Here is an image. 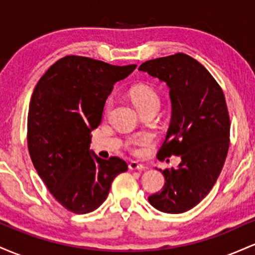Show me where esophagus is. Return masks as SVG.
Listing matches in <instances>:
<instances>
[{
	"mask_svg": "<svg viewBox=\"0 0 255 255\" xmlns=\"http://www.w3.org/2000/svg\"><path fill=\"white\" fill-rule=\"evenodd\" d=\"M128 168H129V170H144L145 166L137 162H130L128 164Z\"/></svg>",
	"mask_w": 255,
	"mask_h": 255,
	"instance_id": "1",
	"label": "esophagus"
}]
</instances>
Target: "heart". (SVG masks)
Masks as SVG:
<instances>
[{
	"label": "heart",
	"instance_id": "b5f03b06",
	"mask_svg": "<svg viewBox=\"0 0 255 255\" xmlns=\"http://www.w3.org/2000/svg\"><path fill=\"white\" fill-rule=\"evenodd\" d=\"M130 98L133 101V103L136 105L137 109L141 111V113L152 107L159 108V96H158L156 91L152 89L151 86H147V85H136V86H134L130 90ZM111 104H113V101H111V98H109L107 101V103H105V113L109 111ZM150 141V136L131 137V139H129V141H128V146H129L133 152H139L136 146L147 144Z\"/></svg>",
	"mask_w": 255,
	"mask_h": 255
}]
</instances>
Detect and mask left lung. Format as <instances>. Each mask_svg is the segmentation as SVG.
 Returning a JSON list of instances; mask_svg holds the SVG:
<instances>
[{
	"mask_svg": "<svg viewBox=\"0 0 255 255\" xmlns=\"http://www.w3.org/2000/svg\"><path fill=\"white\" fill-rule=\"evenodd\" d=\"M139 71L164 81L171 99V122L157 158L181 156L178 168L160 170L166 182L148 201L162 212L183 213L209 194L223 169L230 141L224 93L203 64L182 52L146 61Z\"/></svg>",
	"mask_w": 255,
	"mask_h": 255,
	"instance_id": "1",
	"label": "left lung"
}]
</instances>
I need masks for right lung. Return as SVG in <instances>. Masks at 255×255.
<instances>
[{
  "label": "right lung",
  "instance_id": "1",
  "mask_svg": "<svg viewBox=\"0 0 255 255\" xmlns=\"http://www.w3.org/2000/svg\"><path fill=\"white\" fill-rule=\"evenodd\" d=\"M135 67L69 55L52 64L34 87L27 116L28 152L49 192L68 211H95L114 178L127 171L121 158L92 156L90 142L114 85Z\"/></svg>",
  "mask_w": 255,
  "mask_h": 255
}]
</instances>
